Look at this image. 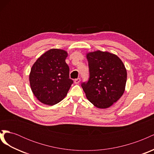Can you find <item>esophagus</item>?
Listing matches in <instances>:
<instances>
[{
    "label": "esophagus",
    "mask_w": 154,
    "mask_h": 154,
    "mask_svg": "<svg viewBox=\"0 0 154 154\" xmlns=\"http://www.w3.org/2000/svg\"><path fill=\"white\" fill-rule=\"evenodd\" d=\"M80 81H81L80 78H77V79H75V80H74V83H75V84H78V83L80 82Z\"/></svg>",
    "instance_id": "obj_1"
}]
</instances>
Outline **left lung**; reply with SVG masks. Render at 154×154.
<instances>
[{"mask_svg": "<svg viewBox=\"0 0 154 154\" xmlns=\"http://www.w3.org/2000/svg\"><path fill=\"white\" fill-rule=\"evenodd\" d=\"M90 77L82 84L88 100L99 109H107L122 96L127 69L117 55L97 50L86 54Z\"/></svg>", "mask_w": 154, "mask_h": 154, "instance_id": "left-lung-1", "label": "left lung"}]
</instances>
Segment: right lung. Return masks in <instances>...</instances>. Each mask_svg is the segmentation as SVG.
<instances>
[{"instance_id":"add662e5","label":"right lung","mask_w":154,"mask_h":154,"mask_svg":"<svg viewBox=\"0 0 154 154\" xmlns=\"http://www.w3.org/2000/svg\"><path fill=\"white\" fill-rule=\"evenodd\" d=\"M67 51L51 49L32 65L29 74L31 91L37 100L48 105L59 103L67 94L73 81L66 62Z\"/></svg>"}]
</instances>
